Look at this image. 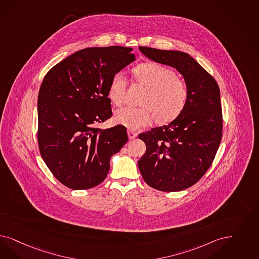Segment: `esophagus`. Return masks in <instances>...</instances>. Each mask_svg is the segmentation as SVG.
Returning a JSON list of instances; mask_svg holds the SVG:
<instances>
[{"label": "esophagus", "instance_id": "obj_1", "mask_svg": "<svg viewBox=\"0 0 259 259\" xmlns=\"http://www.w3.org/2000/svg\"><path fill=\"white\" fill-rule=\"evenodd\" d=\"M128 137L130 140H134L137 137H138V133H136L134 131H131V130H128Z\"/></svg>", "mask_w": 259, "mask_h": 259}]
</instances>
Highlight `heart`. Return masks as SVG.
<instances>
[{
    "label": "heart",
    "instance_id": "heart-1",
    "mask_svg": "<svg viewBox=\"0 0 259 259\" xmlns=\"http://www.w3.org/2000/svg\"><path fill=\"white\" fill-rule=\"evenodd\" d=\"M132 76L137 83L145 87L141 100L142 107H123L114 115L117 124L130 130H138L151 124L155 117L160 123H169L178 118L187 107L189 98L188 83L176 75V72L161 64L145 62L132 69ZM127 80L117 72L111 78L108 98L120 106L124 101Z\"/></svg>",
    "mask_w": 259,
    "mask_h": 259
}]
</instances>
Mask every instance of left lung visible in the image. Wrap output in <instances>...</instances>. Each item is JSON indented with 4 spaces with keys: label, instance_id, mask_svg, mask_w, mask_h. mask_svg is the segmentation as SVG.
Here are the masks:
<instances>
[{
    "label": "left lung",
    "instance_id": "obj_1",
    "mask_svg": "<svg viewBox=\"0 0 259 259\" xmlns=\"http://www.w3.org/2000/svg\"><path fill=\"white\" fill-rule=\"evenodd\" d=\"M140 51L155 62L175 68L189 88L188 105L178 118L139 135L146 145L138 161L145 183L161 191H181L205 175L219 148L223 130L219 86L186 53L148 47Z\"/></svg>",
    "mask_w": 259,
    "mask_h": 259
}]
</instances>
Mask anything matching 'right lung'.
Returning <instances> with one entry per match:
<instances>
[{
  "label": "right lung",
  "mask_w": 259,
  "mask_h": 259,
  "mask_svg": "<svg viewBox=\"0 0 259 259\" xmlns=\"http://www.w3.org/2000/svg\"><path fill=\"white\" fill-rule=\"evenodd\" d=\"M133 49L87 48L54 66L38 94V145L55 178L71 189L102 183L111 157L128 141L123 125L101 130L112 116L108 87L114 74L133 62Z\"/></svg>",
  "instance_id": "right-lung-1"
}]
</instances>
